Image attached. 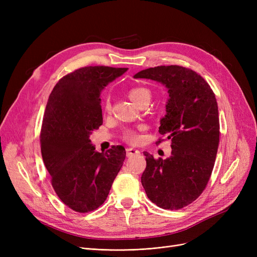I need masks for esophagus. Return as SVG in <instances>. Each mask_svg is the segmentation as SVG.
<instances>
[{"label":"esophagus","instance_id":"1","mask_svg":"<svg viewBox=\"0 0 257 257\" xmlns=\"http://www.w3.org/2000/svg\"><path fill=\"white\" fill-rule=\"evenodd\" d=\"M139 153H141V152H139L136 149H134V148H128V149L126 150V155H127V157H133V155H137Z\"/></svg>","mask_w":257,"mask_h":257}]
</instances>
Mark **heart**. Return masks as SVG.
I'll list each match as a JSON object with an SVG mask.
<instances>
[{"label":"heart","mask_w":257,"mask_h":257,"mask_svg":"<svg viewBox=\"0 0 257 257\" xmlns=\"http://www.w3.org/2000/svg\"><path fill=\"white\" fill-rule=\"evenodd\" d=\"M128 96L134 103L139 105L143 102V100H149L150 102L151 92L146 88H133L132 90H130ZM105 108L107 111L110 110V103L109 102H106ZM123 139L128 144L137 145L142 142V136H141V134H139L138 131L126 130L123 133Z\"/></svg>","instance_id":"b5f03b06"}]
</instances>
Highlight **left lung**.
<instances>
[{
	"label": "left lung",
	"mask_w": 257,
	"mask_h": 257,
	"mask_svg": "<svg viewBox=\"0 0 257 257\" xmlns=\"http://www.w3.org/2000/svg\"><path fill=\"white\" fill-rule=\"evenodd\" d=\"M134 78L158 81L169 93L159 132L172 141V155L163 160L145 152L142 184L158 207L181 209L203 193L214 166L220 142L215 95L203 77L179 65L147 68Z\"/></svg>",
	"instance_id": "left-lung-1"
}]
</instances>
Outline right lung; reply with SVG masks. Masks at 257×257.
Instances as JSON below:
<instances>
[{
  "mask_svg": "<svg viewBox=\"0 0 257 257\" xmlns=\"http://www.w3.org/2000/svg\"><path fill=\"white\" fill-rule=\"evenodd\" d=\"M127 71L87 66L67 74L50 93L41 131L44 164L59 198L85 213L103 205L125 159V149L95 151L92 131L103 124L100 92Z\"/></svg>",
  "mask_w": 257,
  "mask_h": 257,
  "instance_id": "add662e5",
  "label": "right lung"
}]
</instances>
